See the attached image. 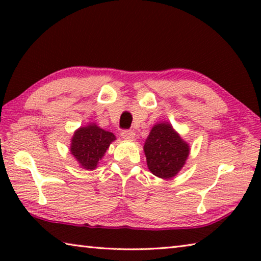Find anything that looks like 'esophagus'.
Listing matches in <instances>:
<instances>
[{"label": "esophagus", "instance_id": "1", "mask_svg": "<svg viewBox=\"0 0 261 261\" xmlns=\"http://www.w3.org/2000/svg\"><path fill=\"white\" fill-rule=\"evenodd\" d=\"M121 136H122V138L123 139H125V140H132V139H135V137H136V134L132 130H123L122 132H121Z\"/></svg>", "mask_w": 261, "mask_h": 261}]
</instances>
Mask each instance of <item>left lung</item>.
<instances>
[{
	"label": "left lung",
	"instance_id": "1",
	"mask_svg": "<svg viewBox=\"0 0 261 261\" xmlns=\"http://www.w3.org/2000/svg\"><path fill=\"white\" fill-rule=\"evenodd\" d=\"M147 167L158 177L168 179L177 175L189 156L190 146L168 122L156 123L144 145Z\"/></svg>",
	"mask_w": 261,
	"mask_h": 261
}]
</instances>
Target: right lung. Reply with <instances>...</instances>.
<instances>
[{
  "label": "right lung",
  "instance_id": "1",
  "mask_svg": "<svg viewBox=\"0 0 261 261\" xmlns=\"http://www.w3.org/2000/svg\"><path fill=\"white\" fill-rule=\"evenodd\" d=\"M115 139L116 137L112 132L91 123L74 131L70 152L82 168L93 170Z\"/></svg>",
  "mask_w": 261,
  "mask_h": 261
}]
</instances>
